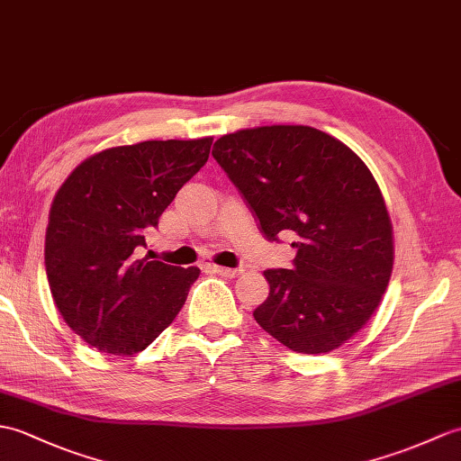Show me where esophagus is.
<instances>
[{"mask_svg": "<svg viewBox=\"0 0 461 461\" xmlns=\"http://www.w3.org/2000/svg\"><path fill=\"white\" fill-rule=\"evenodd\" d=\"M210 269L216 271L221 276H235V275H240V271H241V269H230V267H220V265H210Z\"/></svg>", "mask_w": 461, "mask_h": 461, "instance_id": "obj_1", "label": "esophagus"}]
</instances>
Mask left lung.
<instances>
[{"label":"left lung","mask_w":461,"mask_h":461,"mask_svg":"<svg viewBox=\"0 0 461 461\" xmlns=\"http://www.w3.org/2000/svg\"><path fill=\"white\" fill-rule=\"evenodd\" d=\"M213 158L259 220L291 235V269H267L269 296L253 310L296 353H328L367 324L393 271L387 206L366 163L308 125H267L220 137Z\"/></svg>","instance_id":"left-lung-1"}]
</instances>
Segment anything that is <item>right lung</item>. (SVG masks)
I'll use <instances>...</instances> for the list:
<instances>
[{"label": "right lung", "mask_w": 461, "mask_h": 461, "mask_svg": "<svg viewBox=\"0 0 461 461\" xmlns=\"http://www.w3.org/2000/svg\"><path fill=\"white\" fill-rule=\"evenodd\" d=\"M212 137L143 141L86 158L52 200L45 240L60 316L100 351L133 356L173 324L198 267L143 257L176 192L206 165Z\"/></svg>", "instance_id": "obj_1"}]
</instances>
